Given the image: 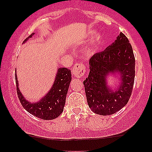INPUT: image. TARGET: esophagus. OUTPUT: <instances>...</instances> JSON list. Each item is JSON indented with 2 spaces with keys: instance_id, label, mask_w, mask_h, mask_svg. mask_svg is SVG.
I'll list each match as a JSON object with an SVG mask.
<instances>
[{
  "instance_id": "34e87169",
  "label": "esophagus",
  "mask_w": 152,
  "mask_h": 152,
  "mask_svg": "<svg viewBox=\"0 0 152 152\" xmlns=\"http://www.w3.org/2000/svg\"><path fill=\"white\" fill-rule=\"evenodd\" d=\"M85 72H86V71H85L84 66L81 63L75 64L72 69V74L78 78H81L84 75Z\"/></svg>"
}]
</instances>
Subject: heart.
<instances>
[{
  "mask_svg": "<svg viewBox=\"0 0 152 152\" xmlns=\"http://www.w3.org/2000/svg\"><path fill=\"white\" fill-rule=\"evenodd\" d=\"M104 39V34L102 32H97L92 36L89 43L85 46L84 53L88 55L93 54L98 50L101 43Z\"/></svg>",
  "mask_w": 152,
  "mask_h": 152,
  "instance_id": "b5f03b06",
  "label": "heart"
}]
</instances>
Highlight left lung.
<instances>
[{
  "label": "left lung",
  "instance_id": "left-lung-1",
  "mask_svg": "<svg viewBox=\"0 0 152 152\" xmlns=\"http://www.w3.org/2000/svg\"><path fill=\"white\" fill-rule=\"evenodd\" d=\"M89 74L83 81L88 106L94 113L108 116L117 112L129 102L135 77V58L128 38L121 32L105 50L89 60ZM109 75L118 83L109 86Z\"/></svg>",
  "mask_w": 152,
  "mask_h": 152
}]
</instances>
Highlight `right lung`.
I'll return each mask as SVG.
<instances>
[{
	"mask_svg": "<svg viewBox=\"0 0 152 152\" xmlns=\"http://www.w3.org/2000/svg\"><path fill=\"white\" fill-rule=\"evenodd\" d=\"M35 33L24 40L25 43L32 38ZM17 94L22 106L28 112L43 120H52L57 118L64 111L66 94L71 81V72L66 68H58L56 78L50 89L45 96L36 102H31L23 96L20 89L16 71L15 74Z\"/></svg>",
	"mask_w": 152,
	"mask_h": 152,
	"instance_id": "1",
	"label": "right lung"
}]
</instances>
